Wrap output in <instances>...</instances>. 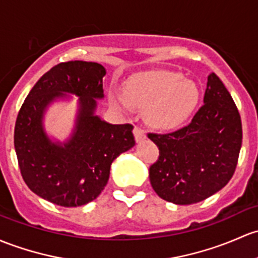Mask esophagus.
Returning <instances> with one entry per match:
<instances>
[{
	"instance_id": "1",
	"label": "esophagus",
	"mask_w": 258,
	"mask_h": 258,
	"mask_svg": "<svg viewBox=\"0 0 258 258\" xmlns=\"http://www.w3.org/2000/svg\"><path fill=\"white\" fill-rule=\"evenodd\" d=\"M134 135H135V138H136L137 142H141V141H143L146 138L145 131H143L142 128H140V127H137V126L134 128Z\"/></svg>"
}]
</instances>
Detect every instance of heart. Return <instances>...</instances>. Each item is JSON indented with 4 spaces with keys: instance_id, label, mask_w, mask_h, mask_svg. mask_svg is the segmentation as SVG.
<instances>
[{
    "instance_id": "b5f03b06",
    "label": "heart",
    "mask_w": 258,
    "mask_h": 258,
    "mask_svg": "<svg viewBox=\"0 0 258 258\" xmlns=\"http://www.w3.org/2000/svg\"><path fill=\"white\" fill-rule=\"evenodd\" d=\"M199 89L194 81L179 73L161 72L134 78L123 85L122 97L110 94L113 107L146 110V121L158 130L180 126L194 112L199 102Z\"/></svg>"
}]
</instances>
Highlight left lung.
Segmentation results:
<instances>
[{"label": "left lung", "mask_w": 258, "mask_h": 258, "mask_svg": "<svg viewBox=\"0 0 258 258\" xmlns=\"http://www.w3.org/2000/svg\"><path fill=\"white\" fill-rule=\"evenodd\" d=\"M159 150L150 167L152 188L178 205L207 199L234 175L242 143L238 110L215 73L208 77L204 105L188 126L172 134H148Z\"/></svg>", "instance_id": "8db88e82"}]
</instances>
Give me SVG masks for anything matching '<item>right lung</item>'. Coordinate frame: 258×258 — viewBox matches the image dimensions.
<instances>
[{
  "instance_id": "add662e5",
  "label": "right lung",
  "mask_w": 258,
  "mask_h": 258,
  "mask_svg": "<svg viewBox=\"0 0 258 258\" xmlns=\"http://www.w3.org/2000/svg\"><path fill=\"white\" fill-rule=\"evenodd\" d=\"M99 63L74 60L45 73L24 100L15 126V150L24 183L38 197L65 208L93 202L106 186L111 163L135 146L130 123L111 124L95 115L104 99ZM67 93L80 97L75 131L67 143L45 134L46 107Z\"/></svg>"
}]
</instances>
